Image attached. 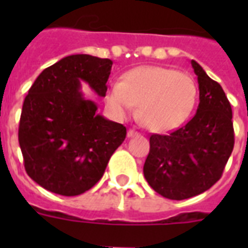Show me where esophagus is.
Returning <instances> with one entry per match:
<instances>
[{"label": "esophagus", "instance_id": "esophagus-1", "mask_svg": "<svg viewBox=\"0 0 248 248\" xmlns=\"http://www.w3.org/2000/svg\"><path fill=\"white\" fill-rule=\"evenodd\" d=\"M136 135H139V132L136 131V130H134V128H130V130L127 131L128 138H132V136H136Z\"/></svg>", "mask_w": 248, "mask_h": 248}]
</instances>
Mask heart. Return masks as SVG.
<instances>
[{
    "label": "heart",
    "instance_id": "b5f03b06",
    "mask_svg": "<svg viewBox=\"0 0 248 248\" xmlns=\"http://www.w3.org/2000/svg\"><path fill=\"white\" fill-rule=\"evenodd\" d=\"M198 90L190 76L166 67H138L112 86L108 104L118 117L139 105L143 124L153 131H169L184 124L194 109Z\"/></svg>",
    "mask_w": 248,
    "mask_h": 248
}]
</instances>
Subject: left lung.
<instances>
[{"label":"left lung","instance_id":"8db88e82","mask_svg":"<svg viewBox=\"0 0 248 248\" xmlns=\"http://www.w3.org/2000/svg\"><path fill=\"white\" fill-rule=\"evenodd\" d=\"M200 104L192 120L167 135L152 134L144 176L165 198L198 196L219 180L234 147L232 107L219 83L192 60Z\"/></svg>","mask_w":248,"mask_h":248}]
</instances>
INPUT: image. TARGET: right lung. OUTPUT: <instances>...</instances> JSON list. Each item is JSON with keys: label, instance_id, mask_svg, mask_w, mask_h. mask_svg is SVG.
Returning <instances> with one entry per match:
<instances>
[{"label": "right lung", "instance_id": "right-lung-1", "mask_svg": "<svg viewBox=\"0 0 248 248\" xmlns=\"http://www.w3.org/2000/svg\"><path fill=\"white\" fill-rule=\"evenodd\" d=\"M113 62L77 54L42 71L25 96L19 124L24 167L42 188L78 196L100 180L126 138L124 124L97 114L81 81L105 96Z\"/></svg>", "mask_w": 248, "mask_h": 248}]
</instances>
